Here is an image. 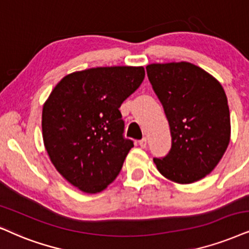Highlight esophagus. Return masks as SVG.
<instances>
[{
    "mask_svg": "<svg viewBox=\"0 0 249 249\" xmlns=\"http://www.w3.org/2000/svg\"><path fill=\"white\" fill-rule=\"evenodd\" d=\"M139 144H140L141 148H146L147 147V139H146V138H142V139L139 141Z\"/></svg>",
    "mask_w": 249,
    "mask_h": 249,
    "instance_id": "esophagus-1",
    "label": "esophagus"
}]
</instances>
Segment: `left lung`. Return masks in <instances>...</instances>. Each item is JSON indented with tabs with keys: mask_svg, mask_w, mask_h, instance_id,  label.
I'll use <instances>...</instances> for the list:
<instances>
[{
	"mask_svg": "<svg viewBox=\"0 0 249 249\" xmlns=\"http://www.w3.org/2000/svg\"><path fill=\"white\" fill-rule=\"evenodd\" d=\"M146 70L172 138L168 155L154 163L163 177L177 184L200 180L216 168L231 138L224 88L188 62L153 63Z\"/></svg>",
	"mask_w": 249,
	"mask_h": 249,
	"instance_id": "left-lung-1",
	"label": "left lung"
}]
</instances>
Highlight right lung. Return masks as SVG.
I'll return each mask as SVG.
<instances>
[{"label": "right lung", "mask_w": 249, "mask_h": 249, "mask_svg": "<svg viewBox=\"0 0 249 249\" xmlns=\"http://www.w3.org/2000/svg\"><path fill=\"white\" fill-rule=\"evenodd\" d=\"M144 78L142 67H100L63 77L42 108V138L50 162L84 193L108 187L133 142L123 138L122 103Z\"/></svg>", "instance_id": "right-lung-1"}]
</instances>
